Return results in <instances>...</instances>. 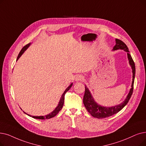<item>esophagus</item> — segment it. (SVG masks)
I'll use <instances>...</instances> for the list:
<instances>
[{
  "label": "esophagus",
  "instance_id": "esophagus-1",
  "mask_svg": "<svg viewBox=\"0 0 146 146\" xmlns=\"http://www.w3.org/2000/svg\"><path fill=\"white\" fill-rule=\"evenodd\" d=\"M84 80V78L82 75H78L76 76V77L75 78L76 81H82Z\"/></svg>",
  "mask_w": 146,
  "mask_h": 146
}]
</instances>
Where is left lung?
Wrapping results in <instances>:
<instances>
[{
  "mask_svg": "<svg viewBox=\"0 0 146 146\" xmlns=\"http://www.w3.org/2000/svg\"><path fill=\"white\" fill-rule=\"evenodd\" d=\"M116 45L115 46H114L113 50H115L117 49H123L125 50V51L127 52L128 58L129 60V64L132 67V73H133L131 88L127 97H126V98L125 100V101L123 103L114 107H106L101 106L100 105H98L96 102H95V101L94 100L92 97L91 96L90 92L89 91L88 88L85 86V94H84V100H83L84 104L88 111L90 113L93 117L98 118V119H103V118L111 116L121 110L128 103V101L131 98L133 92L135 74V63L132 60V56L129 54L128 48L126 45V44L123 42L118 39H116Z\"/></svg>",
  "mask_w": 146,
  "mask_h": 146,
  "instance_id": "1",
  "label": "left lung"
}]
</instances>
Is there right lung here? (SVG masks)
Here are the masks:
<instances>
[{
  "label": "right lung",
  "instance_id": "add662e5",
  "mask_svg": "<svg viewBox=\"0 0 146 146\" xmlns=\"http://www.w3.org/2000/svg\"><path fill=\"white\" fill-rule=\"evenodd\" d=\"M30 43H28V44H27L26 45H25V46L22 48V49L21 50V51L20 52V53H19V54H18V56L17 60H18V58L20 57L21 55L23 54V52L25 51V50H26L27 49V48L30 46ZM72 85H73V84H72L68 88H67V89L65 90L64 92L63 93V94L62 95V96H61V99H60V102H59V104H58V106L56 107V109H55L52 113H50V114H49V115H46V116H32V117H33V118H35V119H50V118H52V117L55 116H56V115H57V114L59 113V111L61 110L63 105H64V96H65V94H66V93L70 90V88L72 87ZM24 113H25V112H24ZM28 115L30 116H30V115Z\"/></svg>",
  "mask_w": 146,
  "mask_h": 146
}]
</instances>
